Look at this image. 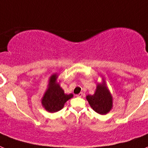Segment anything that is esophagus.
<instances>
[{
	"label": "esophagus",
	"mask_w": 148,
	"mask_h": 148,
	"mask_svg": "<svg viewBox=\"0 0 148 148\" xmlns=\"http://www.w3.org/2000/svg\"><path fill=\"white\" fill-rule=\"evenodd\" d=\"M83 94H83L82 92H81V93H79L78 94H77L76 97H81L83 96Z\"/></svg>",
	"instance_id": "obj_1"
}]
</instances>
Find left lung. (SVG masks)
I'll return each mask as SVG.
<instances>
[{
    "label": "left lung",
    "instance_id": "8db88e82",
    "mask_svg": "<svg viewBox=\"0 0 148 148\" xmlns=\"http://www.w3.org/2000/svg\"><path fill=\"white\" fill-rule=\"evenodd\" d=\"M86 99L91 108L101 115L108 113L112 108V97L105 84H98L94 95H88Z\"/></svg>",
    "mask_w": 148,
    "mask_h": 148
}]
</instances>
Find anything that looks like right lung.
I'll return each instance as SVG.
<instances>
[{
  "instance_id": "right-lung-1",
  "label": "right lung",
  "mask_w": 148,
  "mask_h": 148,
  "mask_svg": "<svg viewBox=\"0 0 148 148\" xmlns=\"http://www.w3.org/2000/svg\"><path fill=\"white\" fill-rule=\"evenodd\" d=\"M57 78L56 74L51 76L49 84V88L42 99L43 107L50 112H55L62 110L64 103L73 97V94H65L60 85L56 84Z\"/></svg>"
}]
</instances>
